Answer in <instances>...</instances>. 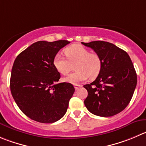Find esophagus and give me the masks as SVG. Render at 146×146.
Here are the masks:
<instances>
[{"label": "esophagus", "mask_w": 146, "mask_h": 146, "mask_svg": "<svg viewBox=\"0 0 146 146\" xmlns=\"http://www.w3.org/2000/svg\"><path fill=\"white\" fill-rule=\"evenodd\" d=\"M82 86L80 84H74V88H75L76 90H78Z\"/></svg>", "instance_id": "34e87169"}]
</instances>
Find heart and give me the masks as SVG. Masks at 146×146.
Listing matches in <instances>:
<instances>
[{
  "instance_id": "b5f03b06",
  "label": "heart",
  "mask_w": 146,
  "mask_h": 146,
  "mask_svg": "<svg viewBox=\"0 0 146 146\" xmlns=\"http://www.w3.org/2000/svg\"><path fill=\"white\" fill-rule=\"evenodd\" d=\"M66 59L60 53L54 57L55 69L62 75H66L71 69V64H74L75 72L65 79V81L76 84L90 78H95L99 74L102 66L100 57L95 53L80 44H73L64 49Z\"/></svg>"
}]
</instances>
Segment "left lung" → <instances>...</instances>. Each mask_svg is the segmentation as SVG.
Wrapping results in <instances>:
<instances>
[{"instance_id":"left-lung-1","label":"left lung","mask_w":146,"mask_h":146,"mask_svg":"<svg viewBox=\"0 0 146 146\" xmlns=\"http://www.w3.org/2000/svg\"><path fill=\"white\" fill-rule=\"evenodd\" d=\"M100 57L102 66L96 80L84 87L88 92L84 105L91 113L110 117L123 111L131 100L137 74L126 51L103 41L82 42Z\"/></svg>"}]
</instances>
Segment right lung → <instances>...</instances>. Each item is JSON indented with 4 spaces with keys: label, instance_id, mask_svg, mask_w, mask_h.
<instances>
[{
    "label": "right lung",
    "instance_id": "1",
    "mask_svg": "<svg viewBox=\"0 0 146 146\" xmlns=\"http://www.w3.org/2000/svg\"><path fill=\"white\" fill-rule=\"evenodd\" d=\"M66 40L34 43L19 54L12 67L10 87L12 96L27 117L42 123H52L65 115L74 92L70 83H58L61 75L54 57Z\"/></svg>",
    "mask_w": 146,
    "mask_h": 146
}]
</instances>
